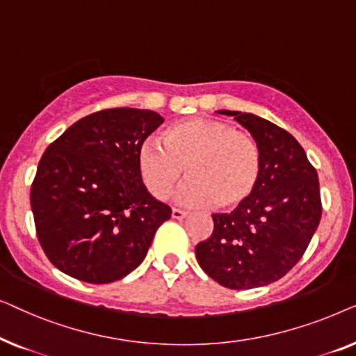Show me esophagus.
Segmentation results:
<instances>
[{
  "label": "esophagus",
  "mask_w": 356,
  "mask_h": 356,
  "mask_svg": "<svg viewBox=\"0 0 356 356\" xmlns=\"http://www.w3.org/2000/svg\"><path fill=\"white\" fill-rule=\"evenodd\" d=\"M186 216H188L186 211H181V209H177V207L172 209V217L177 218V220H183Z\"/></svg>",
  "instance_id": "esophagus-1"
}]
</instances>
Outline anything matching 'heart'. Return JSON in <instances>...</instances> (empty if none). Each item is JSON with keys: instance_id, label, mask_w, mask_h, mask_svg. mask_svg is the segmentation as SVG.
Instances as JSON below:
<instances>
[{"instance_id": "b5f03b06", "label": "heart", "mask_w": 356, "mask_h": 356, "mask_svg": "<svg viewBox=\"0 0 356 356\" xmlns=\"http://www.w3.org/2000/svg\"><path fill=\"white\" fill-rule=\"evenodd\" d=\"M162 144L145 143L138 152L140 178L155 199L172 196L183 177L178 201L186 207L213 202L222 211L246 202L256 191L262 160L256 140L222 120L193 116L163 131Z\"/></svg>"}]
</instances>
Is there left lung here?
<instances>
[{"mask_svg": "<svg viewBox=\"0 0 356 356\" xmlns=\"http://www.w3.org/2000/svg\"><path fill=\"white\" fill-rule=\"evenodd\" d=\"M250 131L261 152L252 196L230 213H213V232L196 246L199 266L227 289L246 290L282 279L308 248L319 225L318 172L285 129L261 116L218 110Z\"/></svg>", "mask_w": 356, "mask_h": 356, "instance_id": "1", "label": "left lung"}]
</instances>
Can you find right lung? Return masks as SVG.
I'll return each mask as SVG.
<instances>
[{"instance_id": "add662e5", "label": "right lung", "mask_w": 356, "mask_h": 356, "mask_svg": "<svg viewBox=\"0 0 356 356\" xmlns=\"http://www.w3.org/2000/svg\"><path fill=\"white\" fill-rule=\"evenodd\" d=\"M163 118L110 108L70 126L48 145L31 188L38 241L51 264L89 284L133 272L172 209L147 191L138 152Z\"/></svg>"}]
</instances>
